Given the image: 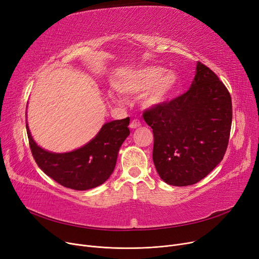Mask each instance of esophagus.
I'll return each mask as SVG.
<instances>
[{
	"mask_svg": "<svg viewBox=\"0 0 259 259\" xmlns=\"http://www.w3.org/2000/svg\"><path fill=\"white\" fill-rule=\"evenodd\" d=\"M142 126V124H141V121L140 120H138V119H133L131 122H130V128L131 129H137V128H139V127H141Z\"/></svg>",
	"mask_w": 259,
	"mask_h": 259,
	"instance_id": "obj_1",
	"label": "esophagus"
}]
</instances>
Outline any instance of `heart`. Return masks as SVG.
Returning <instances> with one entry per match:
<instances>
[{
  "label": "heart",
  "mask_w": 259,
  "mask_h": 259,
  "mask_svg": "<svg viewBox=\"0 0 259 259\" xmlns=\"http://www.w3.org/2000/svg\"><path fill=\"white\" fill-rule=\"evenodd\" d=\"M179 76L173 71L165 72L158 66H147L133 70L117 78L114 89L122 97H137L142 95V105L145 108H156L167 103L178 86ZM111 102L119 104V99L113 91L108 92Z\"/></svg>",
  "instance_id": "b5f03b06"
}]
</instances>
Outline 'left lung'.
<instances>
[{"label":"left lung","instance_id":"left-lung-1","mask_svg":"<svg viewBox=\"0 0 259 259\" xmlns=\"http://www.w3.org/2000/svg\"><path fill=\"white\" fill-rule=\"evenodd\" d=\"M153 129V162L160 179L185 187L201 181L226 153L232 124V101L217 75L201 63L190 89L146 110Z\"/></svg>","mask_w":259,"mask_h":259}]
</instances>
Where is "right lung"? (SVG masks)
<instances>
[{
    "mask_svg": "<svg viewBox=\"0 0 259 259\" xmlns=\"http://www.w3.org/2000/svg\"><path fill=\"white\" fill-rule=\"evenodd\" d=\"M129 122V117L108 121L86 145L64 153L50 152L39 147L32 139L27 122L26 129L39 169L58 184L84 191L104 184L110 178L119 148L130 134Z\"/></svg>",
    "mask_w": 259,
    "mask_h": 259,
    "instance_id": "right-lung-1",
    "label": "right lung"
}]
</instances>
